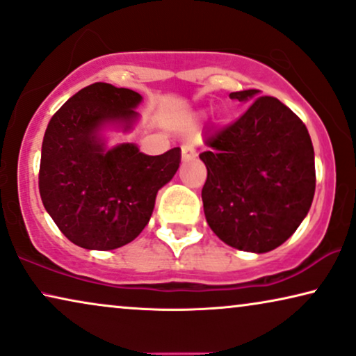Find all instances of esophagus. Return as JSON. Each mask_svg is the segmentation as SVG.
Listing matches in <instances>:
<instances>
[{"label":"esophagus","mask_w":356,"mask_h":356,"mask_svg":"<svg viewBox=\"0 0 356 356\" xmlns=\"http://www.w3.org/2000/svg\"><path fill=\"white\" fill-rule=\"evenodd\" d=\"M195 158H197L195 146L191 145V143L182 145V161H184V163H188V161H192Z\"/></svg>","instance_id":"1"}]
</instances>
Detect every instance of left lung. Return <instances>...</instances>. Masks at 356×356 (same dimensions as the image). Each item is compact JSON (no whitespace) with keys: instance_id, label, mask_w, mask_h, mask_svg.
I'll return each instance as SVG.
<instances>
[{"instance_id":"1","label":"left lung","mask_w":356,"mask_h":356,"mask_svg":"<svg viewBox=\"0 0 356 356\" xmlns=\"http://www.w3.org/2000/svg\"><path fill=\"white\" fill-rule=\"evenodd\" d=\"M259 89L231 92L250 102L233 125L208 138L200 159L208 226L222 243L245 252L277 249L298 229L316 191L314 148L306 125L278 99Z\"/></svg>"}]
</instances>
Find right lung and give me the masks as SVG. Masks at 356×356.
I'll list each match as a JSON object with an SVG mask.
<instances>
[{"instance_id":"obj_1","label":"right lung","mask_w":356,"mask_h":356,"mask_svg":"<svg viewBox=\"0 0 356 356\" xmlns=\"http://www.w3.org/2000/svg\"><path fill=\"white\" fill-rule=\"evenodd\" d=\"M138 92L94 83L51 117L42 143L39 191L71 243L89 250L129 244L148 225L158 191L181 164V148L159 156L135 143L107 146L108 130L129 134L140 120Z\"/></svg>"}]
</instances>
